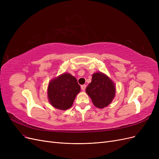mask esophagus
<instances>
[{
    "label": "esophagus",
    "instance_id": "obj_1",
    "mask_svg": "<svg viewBox=\"0 0 159 159\" xmlns=\"http://www.w3.org/2000/svg\"><path fill=\"white\" fill-rule=\"evenodd\" d=\"M85 88H86V85H81V89L83 91H84L85 89Z\"/></svg>",
    "mask_w": 159,
    "mask_h": 159
}]
</instances>
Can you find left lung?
Returning a JSON list of instances; mask_svg holds the SVG:
<instances>
[{
  "label": "left lung",
  "instance_id": "obj_1",
  "mask_svg": "<svg viewBox=\"0 0 159 159\" xmlns=\"http://www.w3.org/2000/svg\"><path fill=\"white\" fill-rule=\"evenodd\" d=\"M96 107L103 109L109 105L115 95V85L109 77L102 72L92 75L91 82L85 89Z\"/></svg>",
  "mask_w": 159,
  "mask_h": 159
}]
</instances>
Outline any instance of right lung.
I'll return each mask as SVG.
<instances>
[{
	"mask_svg": "<svg viewBox=\"0 0 159 159\" xmlns=\"http://www.w3.org/2000/svg\"><path fill=\"white\" fill-rule=\"evenodd\" d=\"M80 90V85L75 77L64 73L50 81L48 87V98L53 107L66 110L71 107Z\"/></svg>",
	"mask_w": 159,
	"mask_h": 159,
	"instance_id": "add662e5",
	"label": "right lung"
}]
</instances>
